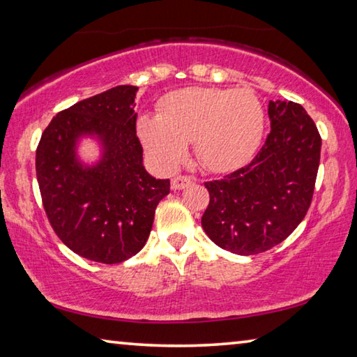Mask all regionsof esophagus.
Here are the masks:
<instances>
[{"label":"esophagus","mask_w":357,"mask_h":357,"mask_svg":"<svg viewBox=\"0 0 357 357\" xmlns=\"http://www.w3.org/2000/svg\"><path fill=\"white\" fill-rule=\"evenodd\" d=\"M193 183V178H190V176H176V178H173L172 179V189L173 190H181V189H185V187H189L190 184Z\"/></svg>","instance_id":"obj_1"}]
</instances>
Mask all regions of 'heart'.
<instances>
[{
    "label": "heart",
    "instance_id": "obj_1",
    "mask_svg": "<svg viewBox=\"0 0 357 357\" xmlns=\"http://www.w3.org/2000/svg\"><path fill=\"white\" fill-rule=\"evenodd\" d=\"M263 130V105L250 89L184 88L160 100L159 114L137 121L144 149L164 168L176 167L193 140L204 168L233 170L255 154Z\"/></svg>",
    "mask_w": 357,
    "mask_h": 357
}]
</instances>
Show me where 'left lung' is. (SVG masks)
<instances>
[{
	"label": "left lung",
	"mask_w": 357,
	"mask_h": 357,
	"mask_svg": "<svg viewBox=\"0 0 357 357\" xmlns=\"http://www.w3.org/2000/svg\"><path fill=\"white\" fill-rule=\"evenodd\" d=\"M271 132L249 165L204 183L209 204L202 227L214 244L257 255L291 234L310 208L321 137L304 107L269 100Z\"/></svg>",
	"instance_id": "obj_1"
}]
</instances>
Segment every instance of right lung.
<instances>
[{
    "mask_svg": "<svg viewBox=\"0 0 357 357\" xmlns=\"http://www.w3.org/2000/svg\"><path fill=\"white\" fill-rule=\"evenodd\" d=\"M137 91L121 84L59 112L36 149L47 219L72 252L91 261L116 264L140 252L157 204L170 193V179H155L143 167ZM84 135L98 136L105 149L91 167L75 153Z\"/></svg>",
    "mask_w": 357,
    "mask_h": 357,
    "instance_id": "add662e5",
    "label": "right lung"
}]
</instances>
